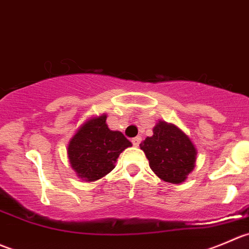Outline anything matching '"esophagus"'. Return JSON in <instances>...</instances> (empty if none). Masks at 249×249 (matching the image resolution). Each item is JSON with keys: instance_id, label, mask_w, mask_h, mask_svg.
Wrapping results in <instances>:
<instances>
[{"instance_id": "obj_1", "label": "esophagus", "mask_w": 249, "mask_h": 249, "mask_svg": "<svg viewBox=\"0 0 249 249\" xmlns=\"http://www.w3.org/2000/svg\"><path fill=\"white\" fill-rule=\"evenodd\" d=\"M140 142H142V138L140 137H135L132 139V144L134 145V146H138V145L140 144Z\"/></svg>"}]
</instances>
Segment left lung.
<instances>
[{
	"instance_id": "obj_1",
	"label": "left lung",
	"mask_w": 249,
	"mask_h": 249,
	"mask_svg": "<svg viewBox=\"0 0 249 249\" xmlns=\"http://www.w3.org/2000/svg\"><path fill=\"white\" fill-rule=\"evenodd\" d=\"M152 132V137L140 142L150 168L163 181L181 184L195 167L197 155L195 145L173 124L159 121Z\"/></svg>"
}]
</instances>
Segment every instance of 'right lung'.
I'll return each mask as SVG.
<instances>
[{"mask_svg":"<svg viewBox=\"0 0 249 249\" xmlns=\"http://www.w3.org/2000/svg\"><path fill=\"white\" fill-rule=\"evenodd\" d=\"M129 146L132 142L121 132L109 129L103 114L76 130L68 145V156L78 178L95 181L115 168L120 154Z\"/></svg>","mask_w":249,"mask_h":249,"instance_id":"right-lung-1","label":"right lung"}]
</instances>
